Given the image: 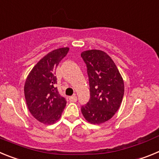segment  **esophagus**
I'll return each instance as SVG.
<instances>
[{
	"mask_svg": "<svg viewBox=\"0 0 159 159\" xmlns=\"http://www.w3.org/2000/svg\"><path fill=\"white\" fill-rule=\"evenodd\" d=\"M69 100L71 101V102H75V101L77 100V97H76V95H72V96L69 97Z\"/></svg>",
	"mask_w": 159,
	"mask_h": 159,
	"instance_id": "1",
	"label": "esophagus"
}]
</instances>
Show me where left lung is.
Returning <instances> with one entry per match:
<instances>
[{"mask_svg":"<svg viewBox=\"0 0 159 159\" xmlns=\"http://www.w3.org/2000/svg\"><path fill=\"white\" fill-rule=\"evenodd\" d=\"M81 57L88 67L91 95L81 112L88 123L99 125L111 119L121 106L124 82L117 66L105 52L86 50Z\"/></svg>","mask_w":159,"mask_h":159,"instance_id":"1","label":"left lung"}]
</instances>
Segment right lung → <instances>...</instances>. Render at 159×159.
<instances>
[{"label": "right lung", "mask_w": 159, "mask_h": 159, "mask_svg": "<svg viewBox=\"0 0 159 159\" xmlns=\"http://www.w3.org/2000/svg\"><path fill=\"white\" fill-rule=\"evenodd\" d=\"M69 48H60L45 55L32 67L25 80L26 104L32 116L45 125L57 123L66 106L57 88L56 68L68 52Z\"/></svg>", "instance_id": "1"}]
</instances>
